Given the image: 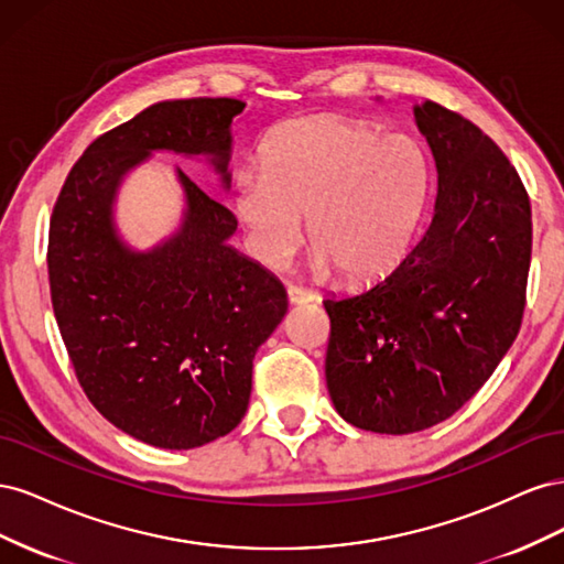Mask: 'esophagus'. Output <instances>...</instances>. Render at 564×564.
<instances>
[{
    "instance_id": "1",
    "label": "esophagus",
    "mask_w": 564,
    "mask_h": 564,
    "mask_svg": "<svg viewBox=\"0 0 564 564\" xmlns=\"http://www.w3.org/2000/svg\"><path fill=\"white\" fill-rule=\"evenodd\" d=\"M286 299L292 305H301V303H311L315 301V294L311 292V289H303V286H296V284H289L286 286Z\"/></svg>"
}]
</instances>
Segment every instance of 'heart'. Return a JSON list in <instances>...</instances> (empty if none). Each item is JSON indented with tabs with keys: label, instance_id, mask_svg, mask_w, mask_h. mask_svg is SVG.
Returning <instances> with one entry per match:
<instances>
[{
	"label": "heart",
	"instance_id": "1",
	"mask_svg": "<svg viewBox=\"0 0 564 564\" xmlns=\"http://www.w3.org/2000/svg\"><path fill=\"white\" fill-rule=\"evenodd\" d=\"M429 193V160L406 133L317 115L278 127L261 172L237 176L232 207L256 261L282 268L308 216L313 265L369 282L395 265Z\"/></svg>",
	"mask_w": 564,
	"mask_h": 564
}]
</instances>
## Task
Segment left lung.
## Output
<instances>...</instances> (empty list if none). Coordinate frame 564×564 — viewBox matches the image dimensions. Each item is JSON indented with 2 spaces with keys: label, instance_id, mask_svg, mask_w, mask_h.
Listing matches in <instances>:
<instances>
[{
  "label": "left lung",
  "instance_id": "obj_1",
  "mask_svg": "<svg viewBox=\"0 0 564 564\" xmlns=\"http://www.w3.org/2000/svg\"><path fill=\"white\" fill-rule=\"evenodd\" d=\"M437 169L431 226L386 278L324 299L327 388L355 429L406 435L458 412L520 332L532 209L489 135L433 100L414 106Z\"/></svg>",
  "mask_w": 564,
  "mask_h": 564
}]
</instances>
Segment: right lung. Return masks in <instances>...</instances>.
Wrapping results in <instances>:
<instances>
[{"instance_id": "right-lung-1", "label": "right lung", "mask_w": 564, "mask_h": 564, "mask_svg": "<svg viewBox=\"0 0 564 564\" xmlns=\"http://www.w3.org/2000/svg\"><path fill=\"white\" fill-rule=\"evenodd\" d=\"M237 98L162 100L96 139L67 174L48 228V284L79 386L115 429L160 449L228 435L253 355L286 313L282 282L228 240L237 218L176 166L185 209L145 251L117 230L124 178L152 152L204 158L230 187Z\"/></svg>"}]
</instances>
